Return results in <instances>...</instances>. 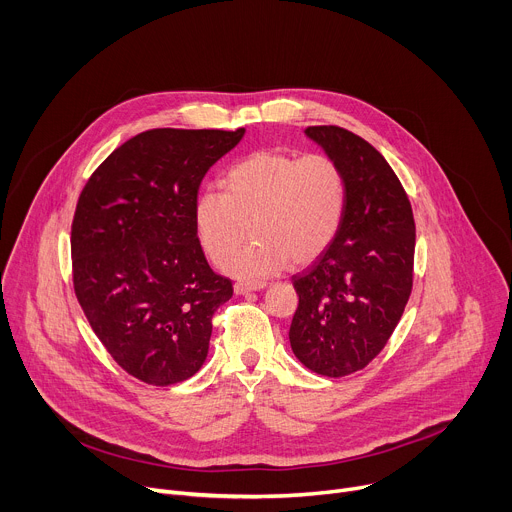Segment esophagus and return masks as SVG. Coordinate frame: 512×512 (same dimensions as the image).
Wrapping results in <instances>:
<instances>
[{"label":"esophagus","mask_w":512,"mask_h":512,"mask_svg":"<svg viewBox=\"0 0 512 512\" xmlns=\"http://www.w3.org/2000/svg\"><path fill=\"white\" fill-rule=\"evenodd\" d=\"M267 283L265 281H237L235 283V294L245 296L249 291H261Z\"/></svg>","instance_id":"34e87169"}]
</instances>
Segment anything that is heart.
<instances>
[{
  "label": "heart",
  "mask_w": 512,
  "mask_h": 512,
  "mask_svg": "<svg viewBox=\"0 0 512 512\" xmlns=\"http://www.w3.org/2000/svg\"><path fill=\"white\" fill-rule=\"evenodd\" d=\"M346 210V180L326 154L255 152L225 176V194L206 188L194 202V229L204 253L221 265L242 244L248 227L256 241L227 262L237 277H267L316 261L336 239Z\"/></svg>",
  "instance_id": "1"
}]
</instances>
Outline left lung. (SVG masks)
Masks as SVG:
<instances>
[{"label": "left lung", "instance_id": "obj_1", "mask_svg": "<svg viewBox=\"0 0 512 512\" xmlns=\"http://www.w3.org/2000/svg\"><path fill=\"white\" fill-rule=\"evenodd\" d=\"M304 133L340 166L346 210L332 245L291 277L300 304L289 344L306 369L338 379L367 367L403 316L415 221L399 178L369 141L336 125Z\"/></svg>", "mask_w": 512, "mask_h": 512}]
</instances>
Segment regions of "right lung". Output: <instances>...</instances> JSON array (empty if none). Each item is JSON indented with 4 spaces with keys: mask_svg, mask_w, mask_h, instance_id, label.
Segmentation results:
<instances>
[{
    "mask_svg": "<svg viewBox=\"0 0 512 512\" xmlns=\"http://www.w3.org/2000/svg\"><path fill=\"white\" fill-rule=\"evenodd\" d=\"M245 129H150L89 178L70 233L77 300L107 352L131 377L168 387L206 360L212 316L231 300L194 229L206 172Z\"/></svg>",
    "mask_w": 512,
    "mask_h": 512,
    "instance_id": "1",
    "label": "right lung"
}]
</instances>
